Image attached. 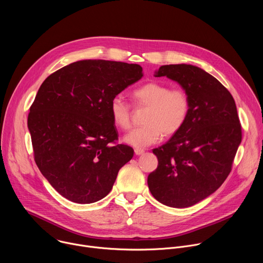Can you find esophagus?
I'll list each match as a JSON object with an SVG mask.
<instances>
[{
  "label": "esophagus",
  "instance_id": "esophagus-1",
  "mask_svg": "<svg viewBox=\"0 0 263 263\" xmlns=\"http://www.w3.org/2000/svg\"><path fill=\"white\" fill-rule=\"evenodd\" d=\"M134 153H135V155L139 156V155H142L144 153V151H143V149H141V148H135L134 149Z\"/></svg>",
  "mask_w": 263,
  "mask_h": 263
}]
</instances>
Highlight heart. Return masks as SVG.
<instances>
[{
  "label": "heart",
  "instance_id": "obj_1",
  "mask_svg": "<svg viewBox=\"0 0 263 263\" xmlns=\"http://www.w3.org/2000/svg\"><path fill=\"white\" fill-rule=\"evenodd\" d=\"M132 97L138 107H147L144 126L133 129L124 141L136 148L146 147L158 142L163 134L172 136L185 125L190 115V98L184 89L173 88L159 82H148L136 88ZM110 117L121 130L131 126L132 108L122 97L110 102Z\"/></svg>",
  "mask_w": 263,
  "mask_h": 263
}]
</instances>
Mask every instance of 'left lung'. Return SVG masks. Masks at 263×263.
Returning <instances> with one entry per match:
<instances>
[{"instance_id":"1","label":"left lung","mask_w":263,"mask_h":263,"mask_svg":"<svg viewBox=\"0 0 263 263\" xmlns=\"http://www.w3.org/2000/svg\"><path fill=\"white\" fill-rule=\"evenodd\" d=\"M176 81L190 98L182 129L154 148L158 166L147 177L148 190L160 203L191 207L213 194L227 179L241 142V126L229 90L192 64L162 65L155 77Z\"/></svg>"}]
</instances>
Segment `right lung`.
Instances as JSON below:
<instances>
[{
	"instance_id": "add662e5",
	"label": "right lung",
	"mask_w": 263,
	"mask_h": 263,
	"mask_svg": "<svg viewBox=\"0 0 263 263\" xmlns=\"http://www.w3.org/2000/svg\"><path fill=\"white\" fill-rule=\"evenodd\" d=\"M142 76L138 64L80 60L50 74L40 87L28 116L34 159L65 199L100 201L132 159L131 146L111 144L119 133L110 102Z\"/></svg>"
}]
</instances>
